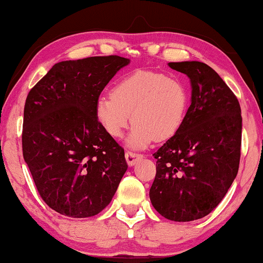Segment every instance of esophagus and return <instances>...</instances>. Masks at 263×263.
Segmentation results:
<instances>
[{"label":"esophagus","mask_w":263,"mask_h":263,"mask_svg":"<svg viewBox=\"0 0 263 263\" xmlns=\"http://www.w3.org/2000/svg\"><path fill=\"white\" fill-rule=\"evenodd\" d=\"M141 158H142V154H140V153L132 152V151H127V152H125V160H127L129 166L134 165L136 161H138L139 159H141Z\"/></svg>","instance_id":"34e87169"}]
</instances>
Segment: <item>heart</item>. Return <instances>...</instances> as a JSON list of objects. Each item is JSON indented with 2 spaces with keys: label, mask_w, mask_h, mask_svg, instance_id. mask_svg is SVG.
Here are the masks:
<instances>
[{
  "label": "heart",
  "mask_w": 263,
  "mask_h": 263,
  "mask_svg": "<svg viewBox=\"0 0 263 263\" xmlns=\"http://www.w3.org/2000/svg\"><path fill=\"white\" fill-rule=\"evenodd\" d=\"M189 105V89L179 79L138 70L122 77L112 92L97 99L96 117L112 138H120L129 122H134L128 142L142 148L153 140L165 141L177 134Z\"/></svg>",
  "instance_id": "obj_1"
}]
</instances>
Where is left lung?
I'll list each match as a JSON object with an SVG mask.
<instances>
[{
	"label": "left lung",
	"instance_id": "obj_1",
	"mask_svg": "<svg viewBox=\"0 0 263 263\" xmlns=\"http://www.w3.org/2000/svg\"><path fill=\"white\" fill-rule=\"evenodd\" d=\"M168 66L188 75L192 104L181 130L153 154L157 174L149 199L168 220L192 221L210 214L236 178L242 116L235 93L206 63Z\"/></svg>",
	"mask_w": 263,
	"mask_h": 263
}]
</instances>
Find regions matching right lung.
Instances as JSON below:
<instances>
[{
  "label": "right lung",
  "instance_id": "1",
  "mask_svg": "<svg viewBox=\"0 0 263 263\" xmlns=\"http://www.w3.org/2000/svg\"><path fill=\"white\" fill-rule=\"evenodd\" d=\"M128 59L111 55L59 62L28 92L23 154L39 195L70 218L105 208L128 168L124 149L96 117L104 87Z\"/></svg>",
  "mask_w": 263,
  "mask_h": 263
}]
</instances>
